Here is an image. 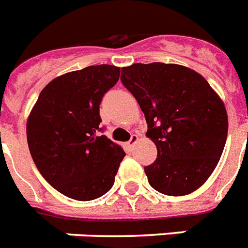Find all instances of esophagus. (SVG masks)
I'll return each instance as SVG.
<instances>
[{
    "instance_id": "obj_1",
    "label": "esophagus",
    "mask_w": 248,
    "mask_h": 248,
    "mask_svg": "<svg viewBox=\"0 0 248 248\" xmlns=\"http://www.w3.org/2000/svg\"><path fill=\"white\" fill-rule=\"evenodd\" d=\"M138 140H140V138H138V136H137V134H133V136L130 137V140H128V142H126V147H128V148H133L134 144H136L137 142H138Z\"/></svg>"
}]
</instances>
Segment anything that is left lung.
Wrapping results in <instances>:
<instances>
[{"instance_id":"1","label":"left lung","mask_w":248,"mask_h":248,"mask_svg":"<svg viewBox=\"0 0 248 248\" xmlns=\"http://www.w3.org/2000/svg\"><path fill=\"white\" fill-rule=\"evenodd\" d=\"M123 84L143 111L157 157L144 168L148 183L166 196L199 189L217 168L228 134L224 102L197 71L178 64H133Z\"/></svg>"}]
</instances>
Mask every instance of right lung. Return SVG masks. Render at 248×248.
<instances>
[{
    "label": "right lung",
    "instance_id": "1",
    "mask_svg": "<svg viewBox=\"0 0 248 248\" xmlns=\"http://www.w3.org/2000/svg\"><path fill=\"white\" fill-rule=\"evenodd\" d=\"M120 68L93 65L52 79L27 120V140L37 169L56 191L77 201L111 189L125 152L98 136L100 104Z\"/></svg>",
    "mask_w": 248,
    "mask_h": 248
}]
</instances>
